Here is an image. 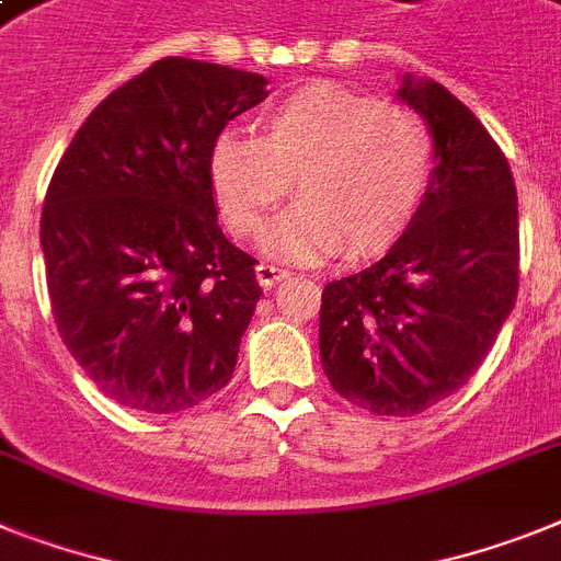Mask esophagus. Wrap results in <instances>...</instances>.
Here are the masks:
<instances>
[{
  "label": "esophagus",
  "mask_w": 561,
  "mask_h": 561,
  "mask_svg": "<svg viewBox=\"0 0 561 561\" xmlns=\"http://www.w3.org/2000/svg\"><path fill=\"white\" fill-rule=\"evenodd\" d=\"M290 271H285V267H276V265H267V262H262V265H256V279L262 288H273L276 282L288 279Z\"/></svg>",
  "instance_id": "1"
}]
</instances>
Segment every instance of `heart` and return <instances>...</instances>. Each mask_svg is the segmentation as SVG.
Returning a JSON list of instances; mask_svg holds the SVG:
<instances>
[{
	"label": "heart",
	"mask_w": 561,
	"mask_h": 561,
	"mask_svg": "<svg viewBox=\"0 0 561 561\" xmlns=\"http://www.w3.org/2000/svg\"><path fill=\"white\" fill-rule=\"evenodd\" d=\"M433 157L436 139L411 107L308 84L259 116V136H216L208 179L230 233L251 242L265 237L294 179L302 199L279 219L271 248L313 265L342 248L368 256L397 242L422 205Z\"/></svg>",
	"instance_id": "b5f03b06"
}]
</instances>
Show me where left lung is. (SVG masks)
Returning a JSON list of instances; mask_svg holds the SVG:
<instances>
[{
  "mask_svg": "<svg viewBox=\"0 0 561 561\" xmlns=\"http://www.w3.org/2000/svg\"><path fill=\"white\" fill-rule=\"evenodd\" d=\"M436 139L416 216L376 265L328 282L319 356L333 390L379 416H413L477 374L519 294L511 164L448 88L397 93Z\"/></svg>",
  "mask_w": 561,
  "mask_h": 561,
  "instance_id": "left-lung-1",
  "label": "left lung"
}]
</instances>
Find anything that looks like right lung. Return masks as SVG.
<instances>
[{
  "label": "right lung",
  "instance_id": "right-lung-1",
  "mask_svg": "<svg viewBox=\"0 0 561 561\" xmlns=\"http://www.w3.org/2000/svg\"><path fill=\"white\" fill-rule=\"evenodd\" d=\"M265 84L164 56L102 99L56 164L39 225L50 310L122 408L191 411L233 376L262 288L216 222L208 150Z\"/></svg>",
  "mask_w": 561,
  "mask_h": 561
}]
</instances>
